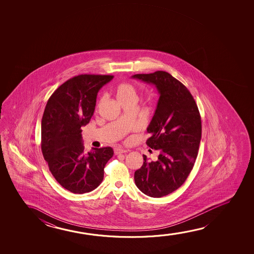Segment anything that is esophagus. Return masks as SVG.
Segmentation results:
<instances>
[{
	"instance_id": "1",
	"label": "esophagus",
	"mask_w": 254,
	"mask_h": 254,
	"mask_svg": "<svg viewBox=\"0 0 254 254\" xmlns=\"http://www.w3.org/2000/svg\"><path fill=\"white\" fill-rule=\"evenodd\" d=\"M127 153V150L123 149V148H121V147H117V148H115V153L116 154V155L121 154V153Z\"/></svg>"
}]
</instances>
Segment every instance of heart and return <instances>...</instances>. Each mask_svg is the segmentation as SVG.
<instances>
[{"label":"heart","instance_id":"heart-1","mask_svg":"<svg viewBox=\"0 0 254 254\" xmlns=\"http://www.w3.org/2000/svg\"><path fill=\"white\" fill-rule=\"evenodd\" d=\"M115 96L121 103H125L127 101H136L137 100V90L135 87L128 82H121L114 89Z\"/></svg>","mask_w":254,"mask_h":254}]
</instances>
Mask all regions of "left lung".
<instances>
[{
    "mask_svg": "<svg viewBox=\"0 0 254 254\" xmlns=\"http://www.w3.org/2000/svg\"><path fill=\"white\" fill-rule=\"evenodd\" d=\"M132 77L155 85L160 94L146 140L160 154L154 161L143 155L145 161L135 171L134 181L143 193L160 198L181 188L191 173L201 139V117L191 93L170 73L156 71Z\"/></svg>",
    "mask_w": 254,
    "mask_h": 254,
    "instance_id": "obj_1",
    "label": "left lung"
}]
</instances>
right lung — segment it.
<instances>
[{
  "instance_id": "1",
  "label": "right lung",
  "mask_w": 254,
  "mask_h": 254,
  "mask_svg": "<svg viewBox=\"0 0 254 254\" xmlns=\"http://www.w3.org/2000/svg\"><path fill=\"white\" fill-rule=\"evenodd\" d=\"M113 75L80 74L56 89L42 120V152L49 171L62 187L73 193L98 188L104 167L114 155L110 146L85 153L81 129L94 115L99 90Z\"/></svg>"
}]
</instances>
